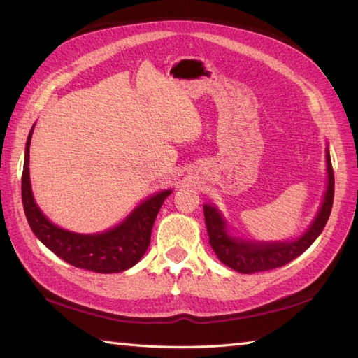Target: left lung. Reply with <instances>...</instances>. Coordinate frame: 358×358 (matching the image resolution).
<instances>
[{"mask_svg": "<svg viewBox=\"0 0 358 358\" xmlns=\"http://www.w3.org/2000/svg\"><path fill=\"white\" fill-rule=\"evenodd\" d=\"M326 191L308 229L292 240H252L231 232V226L215 204H203L209 245L218 260L240 273L271 271L292 262L313 245L324 229L334 201V172L329 148H326Z\"/></svg>", "mask_w": 358, "mask_h": 358, "instance_id": "obj_1", "label": "left lung"}]
</instances>
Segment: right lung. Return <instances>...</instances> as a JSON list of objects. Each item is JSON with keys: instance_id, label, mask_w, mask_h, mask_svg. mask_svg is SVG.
I'll use <instances>...</instances> for the list:
<instances>
[{"instance_id": "add662e5", "label": "right lung", "mask_w": 358, "mask_h": 358, "mask_svg": "<svg viewBox=\"0 0 358 358\" xmlns=\"http://www.w3.org/2000/svg\"><path fill=\"white\" fill-rule=\"evenodd\" d=\"M34 127L35 124L30 129L26 141L21 196L26 218L35 237L53 254L75 268L100 273H115L132 268L146 254L152 226L162 204L172 194V189H164V191L149 195L132 209L123 222L110 229L94 234L67 231L52 223L35 201L29 173V149Z\"/></svg>"}]
</instances>
